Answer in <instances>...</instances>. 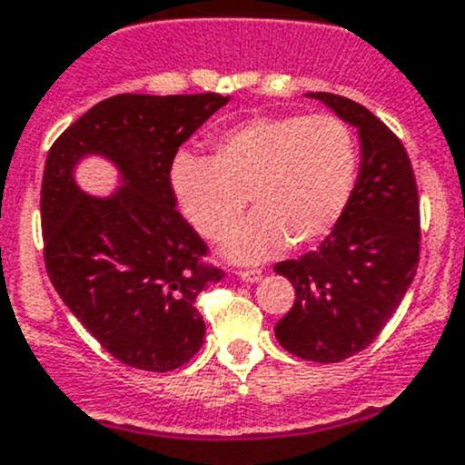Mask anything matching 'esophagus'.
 Wrapping results in <instances>:
<instances>
[{"label":"esophagus","instance_id":"34e87169","mask_svg":"<svg viewBox=\"0 0 465 465\" xmlns=\"http://www.w3.org/2000/svg\"><path fill=\"white\" fill-rule=\"evenodd\" d=\"M237 279L244 281V283H258L262 279V270L253 267V270H240L237 272Z\"/></svg>","mask_w":465,"mask_h":465}]
</instances>
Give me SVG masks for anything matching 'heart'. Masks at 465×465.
<instances>
[{
    "instance_id": "1",
    "label": "heart",
    "mask_w": 465,
    "mask_h": 465,
    "mask_svg": "<svg viewBox=\"0 0 465 465\" xmlns=\"http://www.w3.org/2000/svg\"><path fill=\"white\" fill-rule=\"evenodd\" d=\"M357 143L334 114L251 117L212 140V156L180 152L170 186L182 214L207 240H221L249 203L258 210L225 240L228 258L261 261L327 235L351 200Z\"/></svg>"
}]
</instances>
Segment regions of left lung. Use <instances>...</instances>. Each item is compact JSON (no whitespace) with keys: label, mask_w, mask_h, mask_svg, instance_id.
<instances>
[{"label":"left lung","mask_w":465,"mask_h":465,"mask_svg":"<svg viewBox=\"0 0 465 465\" xmlns=\"http://www.w3.org/2000/svg\"><path fill=\"white\" fill-rule=\"evenodd\" d=\"M306 96L355 126L361 161L325 242L274 265L295 288V304L274 334L292 355L334 364L371 346L411 288L420 262V198L401 140L376 114L339 94Z\"/></svg>","instance_id":"8db88e82"}]
</instances>
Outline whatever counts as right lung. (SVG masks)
I'll return each mask as SVG.
<instances>
[{
  "label": "right lung",
  "mask_w": 465,
  "mask_h": 465,
  "mask_svg": "<svg viewBox=\"0 0 465 465\" xmlns=\"http://www.w3.org/2000/svg\"><path fill=\"white\" fill-rule=\"evenodd\" d=\"M221 94H117L68 126L45 159L41 228L45 270L84 330L122 364L165 373L204 341L195 297L223 279L207 244L174 210L170 165L219 108ZM101 155L120 186L84 194L74 168Z\"/></svg>",
  "instance_id": "obj_1"
}]
</instances>
